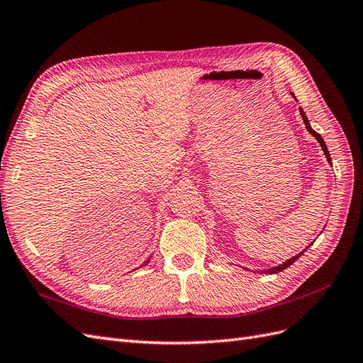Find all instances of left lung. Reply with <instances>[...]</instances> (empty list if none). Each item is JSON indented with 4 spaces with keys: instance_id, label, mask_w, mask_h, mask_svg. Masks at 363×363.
I'll use <instances>...</instances> for the list:
<instances>
[{
    "instance_id": "8db88e82",
    "label": "left lung",
    "mask_w": 363,
    "mask_h": 363,
    "mask_svg": "<svg viewBox=\"0 0 363 363\" xmlns=\"http://www.w3.org/2000/svg\"><path fill=\"white\" fill-rule=\"evenodd\" d=\"M292 95H294V94H292ZM300 113H301V118H303V121H304V125H306L307 131H309V133H312V136H313L318 142H320V145H321V148H323V151H324V155H325V157H327L328 163H332L330 152H328V150H327V145H325L324 139L321 138V135H320V133H316V131L311 127V124H309V119H307V116H306V113L303 112V108H301V107H300ZM311 245H312V244H311ZM311 245H309V247H311ZM309 247H307V248H309ZM307 248H306V250H307ZM306 250H303V251L300 252V255H296V256L291 257L289 260H286L284 263H281V265H279V267H274V268H269V269H265L263 272H267V274H276V272H280V271H283V269H286L288 267H291V265H292V263H294L296 259H298V257L303 255V252H304Z\"/></svg>"
}]
</instances>
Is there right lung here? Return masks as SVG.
Segmentation results:
<instances>
[{
    "instance_id": "add662e5",
    "label": "right lung",
    "mask_w": 363,
    "mask_h": 363,
    "mask_svg": "<svg viewBox=\"0 0 363 363\" xmlns=\"http://www.w3.org/2000/svg\"><path fill=\"white\" fill-rule=\"evenodd\" d=\"M148 263H150V259H148V260H145V262H144V265H142V267H145V265H148Z\"/></svg>"
}]
</instances>
